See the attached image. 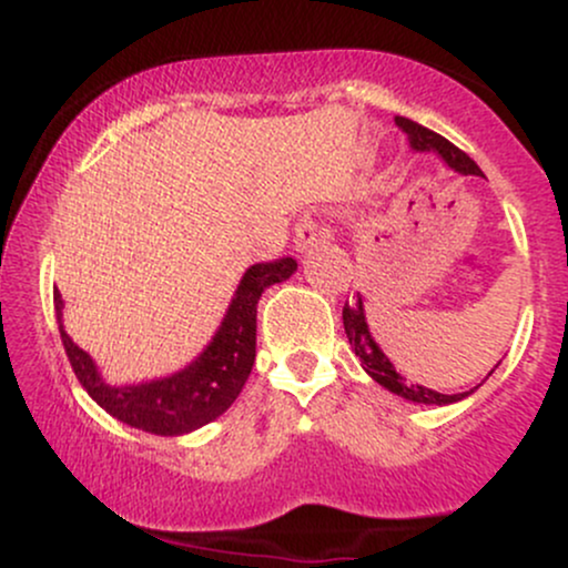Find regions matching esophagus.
Instances as JSON below:
<instances>
[{
	"label": "esophagus",
	"mask_w": 568,
	"mask_h": 568,
	"mask_svg": "<svg viewBox=\"0 0 568 568\" xmlns=\"http://www.w3.org/2000/svg\"><path fill=\"white\" fill-rule=\"evenodd\" d=\"M328 237H331V232L325 230V226L317 224V221L302 219L296 224V237H293V243H296L298 253H306L310 247H315L317 243H325Z\"/></svg>",
	"instance_id": "34e87169"
}]
</instances>
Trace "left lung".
<instances>
[{
    "instance_id": "1",
    "label": "left lung",
    "mask_w": 568,
    "mask_h": 568,
    "mask_svg": "<svg viewBox=\"0 0 568 568\" xmlns=\"http://www.w3.org/2000/svg\"><path fill=\"white\" fill-rule=\"evenodd\" d=\"M395 125L406 133L410 152L435 154V158L443 160V165L452 168V171L459 175H484L480 173V168L475 165V162L467 158L462 149H456L452 141H446L443 135L435 133V130L419 125V122H414V120H406V116H395ZM342 321H344V334H347L349 344L355 347V355L361 357L366 374L376 384H382L384 389H389L393 395L403 397V400H408V403H422V406H452V403H459V400H465L467 395H473V389L470 393L443 395V393H438V389L422 387V384H414L410 379H406V376L395 368V363L389 361L387 352L379 347V342H376L374 334H371L366 306H363L361 293H357V296H352V302L344 306ZM497 366L488 371V376L497 371Z\"/></svg>"
}]
</instances>
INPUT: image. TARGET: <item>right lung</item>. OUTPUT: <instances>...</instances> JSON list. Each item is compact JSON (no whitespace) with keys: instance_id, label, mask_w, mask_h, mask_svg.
Masks as SVG:
<instances>
[{"instance_id":"obj_1","label":"right lung","mask_w":568,"mask_h":568,"mask_svg":"<svg viewBox=\"0 0 568 568\" xmlns=\"http://www.w3.org/2000/svg\"><path fill=\"white\" fill-rule=\"evenodd\" d=\"M296 270L298 264L293 258L253 264L251 270H245L237 291L232 293L230 306H226L224 321L207 342V347L189 366L171 376L139 384H109L90 352L77 347L74 338L63 328V296L61 291H55L53 298L61 342L67 347L71 368L82 387L88 389V395L122 425L152 435H165V438L194 433L207 422L219 419L237 400L253 361H256L258 298L270 285L283 283Z\"/></svg>"}]
</instances>
